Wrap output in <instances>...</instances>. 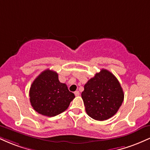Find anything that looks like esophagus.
<instances>
[{
  "label": "esophagus",
  "instance_id": "esophagus-1",
  "mask_svg": "<svg viewBox=\"0 0 150 150\" xmlns=\"http://www.w3.org/2000/svg\"><path fill=\"white\" fill-rule=\"evenodd\" d=\"M74 94H75V95L76 96V97H77V96L80 95V92H79V91H75V92H74Z\"/></svg>",
  "mask_w": 150,
  "mask_h": 150
}]
</instances>
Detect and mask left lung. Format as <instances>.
<instances>
[{
	"mask_svg": "<svg viewBox=\"0 0 150 150\" xmlns=\"http://www.w3.org/2000/svg\"><path fill=\"white\" fill-rule=\"evenodd\" d=\"M82 98L89 116L105 120L118 111L124 93L116 77L108 70L101 69L85 84Z\"/></svg>",
	"mask_w": 150,
	"mask_h": 150,
	"instance_id": "8db88e82",
	"label": "left lung"
}]
</instances>
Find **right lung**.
Here are the masks:
<instances>
[{"mask_svg": "<svg viewBox=\"0 0 150 150\" xmlns=\"http://www.w3.org/2000/svg\"><path fill=\"white\" fill-rule=\"evenodd\" d=\"M30 100L37 112L44 116H57L68 108L75 94L60 82L56 72L47 69L32 82L30 89Z\"/></svg>", "mask_w": 150, "mask_h": 150, "instance_id": "1", "label": "right lung"}]
</instances>
